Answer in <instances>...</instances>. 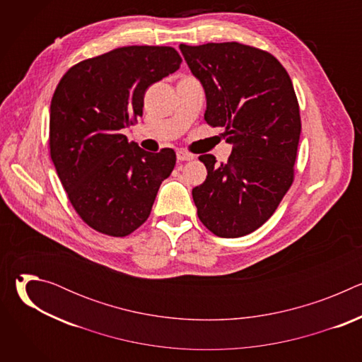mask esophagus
Here are the masks:
<instances>
[{"label":"esophagus","mask_w":362,"mask_h":362,"mask_svg":"<svg viewBox=\"0 0 362 362\" xmlns=\"http://www.w3.org/2000/svg\"><path fill=\"white\" fill-rule=\"evenodd\" d=\"M176 158H177V160H180V162H189V160H193V159H194L193 154L189 153V151H186V150H177Z\"/></svg>","instance_id":"esophagus-1"}]
</instances>
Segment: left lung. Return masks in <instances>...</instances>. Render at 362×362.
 <instances>
[{
    "label": "left lung",
    "mask_w": 362,
    "mask_h": 362,
    "mask_svg": "<svg viewBox=\"0 0 362 362\" xmlns=\"http://www.w3.org/2000/svg\"><path fill=\"white\" fill-rule=\"evenodd\" d=\"M179 48L204 90L206 123L233 144L226 163L199 158L208 176L192 190L197 216L216 236H245L274 215L293 180L300 116L291 77L272 54L239 42Z\"/></svg>",
    "instance_id": "1"
}]
</instances>
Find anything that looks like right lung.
Instances as JSON below:
<instances>
[{
    "label": "right lung",
    "instance_id": "obj_1",
    "mask_svg": "<svg viewBox=\"0 0 362 362\" xmlns=\"http://www.w3.org/2000/svg\"><path fill=\"white\" fill-rule=\"evenodd\" d=\"M172 47L130 45L73 66L49 106V154L80 218L126 236L146 222L175 168L173 148L150 153L123 130L143 115L144 93L179 70Z\"/></svg>",
    "mask_w": 362,
    "mask_h": 362
}]
</instances>
